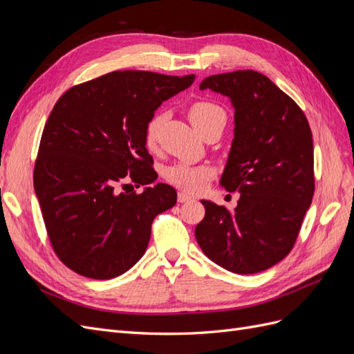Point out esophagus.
<instances>
[{
    "label": "esophagus",
    "instance_id": "34e87169",
    "mask_svg": "<svg viewBox=\"0 0 354 354\" xmlns=\"http://www.w3.org/2000/svg\"><path fill=\"white\" fill-rule=\"evenodd\" d=\"M177 199H178V202H189V201H192L194 199V196H190L189 194H186V192H178V196H177Z\"/></svg>",
    "mask_w": 354,
    "mask_h": 354
}]
</instances>
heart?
Returning <instances> with one entry per match:
<instances>
[{
    "mask_svg": "<svg viewBox=\"0 0 354 354\" xmlns=\"http://www.w3.org/2000/svg\"><path fill=\"white\" fill-rule=\"evenodd\" d=\"M189 118L194 127L201 133L212 122L218 120H226V112L218 104L212 102H196L190 106ZM160 124H162V115L155 113L146 125L145 142L149 149H153L158 143ZM211 176L212 169L208 165H190L185 162L171 165L165 171V177L169 183H173L180 189L192 192L199 190L207 183Z\"/></svg>",
    "mask_w": 354,
    "mask_h": 354,
    "instance_id": "b5f03b06",
    "label": "heart"
}]
</instances>
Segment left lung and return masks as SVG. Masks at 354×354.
Wrapping results in <instances>:
<instances>
[{"mask_svg":"<svg viewBox=\"0 0 354 354\" xmlns=\"http://www.w3.org/2000/svg\"><path fill=\"white\" fill-rule=\"evenodd\" d=\"M201 90L229 97L233 140L220 186L238 190L233 211L202 199L195 236L211 261L232 273L270 269L292 250L315 194L313 137L298 104L255 71L203 80Z\"/></svg>","mask_w":354,"mask_h":354,"instance_id":"8db88e82","label":"left lung"}]
</instances>
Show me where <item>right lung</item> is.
Segmentation results:
<instances>
[{
	"label": "right lung",
	"mask_w": 354,
	"mask_h": 354,
	"mask_svg": "<svg viewBox=\"0 0 354 354\" xmlns=\"http://www.w3.org/2000/svg\"><path fill=\"white\" fill-rule=\"evenodd\" d=\"M194 80L116 71L72 87L55 104L34 189L53 248L75 273L104 281L130 270L146 252L153 218L176 205L174 187L151 186L158 174L145 131L162 102ZM124 179L145 185L142 194L118 192Z\"/></svg>",
	"instance_id": "add662e5"
}]
</instances>
